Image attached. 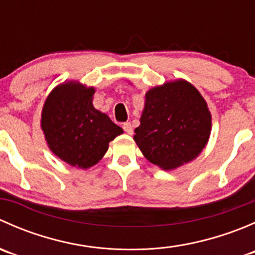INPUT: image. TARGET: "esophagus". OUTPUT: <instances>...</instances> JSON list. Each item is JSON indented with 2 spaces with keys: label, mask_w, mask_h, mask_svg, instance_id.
Returning a JSON list of instances; mask_svg holds the SVG:
<instances>
[{
  "label": "esophagus",
  "mask_w": 255,
  "mask_h": 255,
  "mask_svg": "<svg viewBox=\"0 0 255 255\" xmlns=\"http://www.w3.org/2000/svg\"><path fill=\"white\" fill-rule=\"evenodd\" d=\"M122 128L125 129V132L127 134H133V126L130 125V122H125L122 125Z\"/></svg>",
  "instance_id": "34e87169"
}]
</instances>
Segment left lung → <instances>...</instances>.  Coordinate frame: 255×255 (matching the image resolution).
I'll return each instance as SVG.
<instances>
[{
    "label": "left lung",
    "instance_id": "8db88e82",
    "mask_svg": "<svg viewBox=\"0 0 255 255\" xmlns=\"http://www.w3.org/2000/svg\"><path fill=\"white\" fill-rule=\"evenodd\" d=\"M210 132L204 97L191 84L177 80L146 92L134 140L150 163L169 170L196 158Z\"/></svg>",
    "mask_w": 255,
    "mask_h": 255
}]
</instances>
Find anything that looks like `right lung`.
I'll use <instances>...</instances> for the list:
<instances>
[{
  "label": "right lung",
  "instance_id": "1",
  "mask_svg": "<svg viewBox=\"0 0 255 255\" xmlns=\"http://www.w3.org/2000/svg\"><path fill=\"white\" fill-rule=\"evenodd\" d=\"M94 87L69 82L55 87L42 112L49 148L65 163L87 169L101 160L123 129L92 105Z\"/></svg>",
  "mask_w": 255,
  "mask_h": 255
}]
</instances>
